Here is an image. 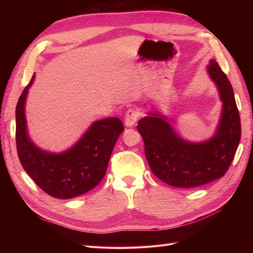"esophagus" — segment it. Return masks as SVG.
<instances>
[{
    "mask_svg": "<svg viewBox=\"0 0 253 253\" xmlns=\"http://www.w3.org/2000/svg\"><path fill=\"white\" fill-rule=\"evenodd\" d=\"M140 116V113L138 110L136 109H129L126 113V117H125V125L127 127L133 126L136 121L138 120V117Z\"/></svg>",
    "mask_w": 253,
    "mask_h": 253,
    "instance_id": "esophagus-1",
    "label": "esophagus"
}]
</instances>
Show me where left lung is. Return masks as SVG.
<instances>
[{
  "label": "left lung",
  "instance_id": "1",
  "mask_svg": "<svg viewBox=\"0 0 253 253\" xmlns=\"http://www.w3.org/2000/svg\"><path fill=\"white\" fill-rule=\"evenodd\" d=\"M207 72L223 102L218 126L210 139H183L158 112H150L137 126L151 171L172 187L194 188L223 177L241 140V119L231 83L215 60H210Z\"/></svg>",
  "mask_w": 253,
  "mask_h": 253
}]
</instances>
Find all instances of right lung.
<instances>
[{"instance_id":"right-lung-1","label":"right lung","mask_w":253,"mask_h":253,"mask_svg":"<svg viewBox=\"0 0 253 253\" xmlns=\"http://www.w3.org/2000/svg\"><path fill=\"white\" fill-rule=\"evenodd\" d=\"M35 74L23 90L16 108V142L23 169L45 193L74 198L94 189L104 177L113 149L124 125L119 118L94 121L72 148L61 153L40 149L27 131L25 103Z\"/></svg>"}]
</instances>
